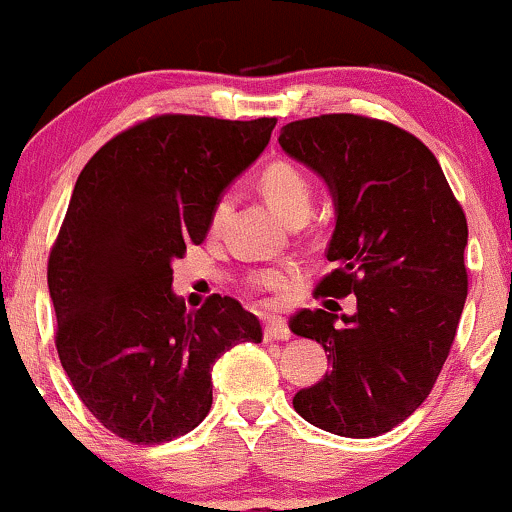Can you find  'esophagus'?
I'll list each match as a JSON object with an SVG mask.
<instances>
[{
    "mask_svg": "<svg viewBox=\"0 0 512 512\" xmlns=\"http://www.w3.org/2000/svg\"><path fill=\"white\" fill-rule=\"evenodd\" d=\"M289 337L291 330L284 320H279V317L267 320V325H264V342H286Z\"/></svg>",
    "mask_w": 512,
    "mask_h": 512,
    "instance_id": "34e87169",
    "label": "esophagus"
}]
</instances>
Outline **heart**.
Here are the masks:
<instances>
[{
  "instance_id": "obj_1",
  "label": "heart",
  "mask_w": 512,
  "mask_h": 512,
  "mask_svg": "<svg viewBox=\"0 0 512 512\" xmlns=\"http://www.w3.org/2000/svg\"><path fill=\"white\" fill-rule=\"evenodd\" d=\"M260 185L267 202L272 204L284 219H301V216H308L310 209H313V185H310L308 175H305L296 163H269V166L262 170ZM228 209H231L228 197L216 199L209 214V231H219L223 221H226ZM289 274L291 272H286V269H264V272L255 276V286L264 291H276L289 281Z\"/></svg>"
}]
</instances>
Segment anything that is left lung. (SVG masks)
Returning a JSON list of instances; mask_svg holds the SVG:
<instances>
[{"mask_svg": "<svg viewBox=\"0 0 512 512\" xmlns=\"http://www.w3.org/2000/svg\"><path fill=\"white\" fill-rule=\"evenodd\" d=\"M281 149L334 199L315 296H356L354 315L301 310L289 327L330 351L332 370L296 392L305 421L344 438L392 431L431 395L467 298V219L436 156L414 134L339 113L281 127Z\"/></svg>", "mask_w": 512, "mask_h": 512, "instance_id": "left-lung-1", "label": "left lung"}]
</instances>
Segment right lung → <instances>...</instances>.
<instances>
[{
  "label": "right lung",
  "mask_w": 512,
  "mask_h": 512,
  "mask_svg": "<svg viewBox=\"0 0 512 512\" xmlns=\"http://www.w3.org/2000/svg\"><path fill=\"white\" fill-rule=\"evenodd\" d=\"M274 125L156 115L101 146L76 180L48 260L57 354L86 409L129 443L202 424L216 358L262 342L236 298L187 310L170 284L173 260L207 238L211 207Z\"/></svg>",
  "instance_id": "1"
}]
</instances>
